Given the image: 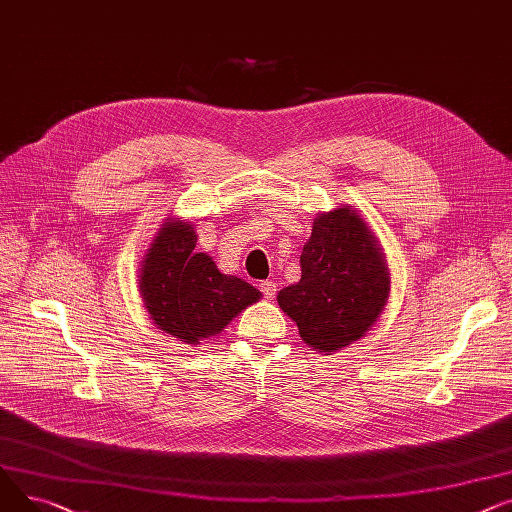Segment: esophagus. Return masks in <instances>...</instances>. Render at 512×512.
<instances>
[{
  "label": "esophagus",
  "mask_w": 512,
  "mask_h": 512,
  "mask_svg": "<svg viewBox=\"0 0 512 512\" xmlns=\"http://www.w3.org/2000/svg\"><path fill=\"white\" fill-rule=\"evenodd\" d=\"M260 291L264 293L266 299H273L277 295V283L275 281H262L260 283Z\"/></svg>",
  "instance_id": "34e87169"
}]
</instances>
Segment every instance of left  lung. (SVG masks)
Listing matches in <instances>:
<instances>
[{
  "instance_id": "obj_1",
  "label": "left lung",
  "mask_w": 512,
  "mask_h": 512,
  "mask_svg": "<svg viewBox=\"0 0 512 512\" xmlns=\"http://www.w3.org/2000/svg\"><path fill=\"white\" fill-rule=\"evenodd\" d=\"M299 262L302 279L277 295L299 337L324 355L362 339L388 302L390 270L359 210L343 204L318 213Z\"/></svg>"
}]
</instances>
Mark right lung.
Instances as JSON below:
<instances>
[{"label": "right lung", "mask_w": 512, "mask_h": 512, "mask_svg": "<svg viewBox=\"0 0 512 512\" xmlns=\"http://www.w3.org/2000/svg\"><path fill=\"white\" fill-rule=\"evenodd\" d=\"M196 239L190 221L167 217L138 268V291L150 320L186 345L219 335L262 297L244 279L223 275L213 256L196 252Z\"/></svg>", "instance_id": "obj_1"}]
</instances>
